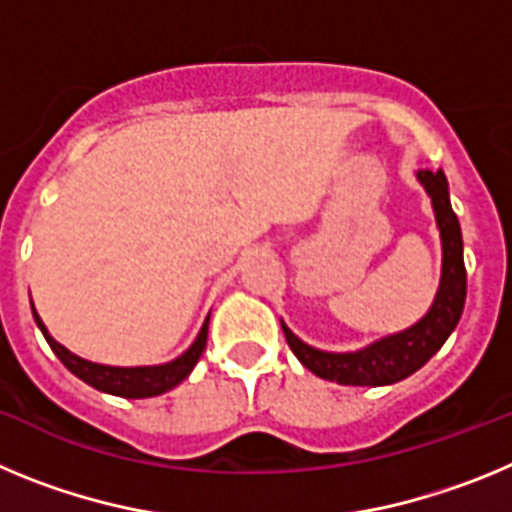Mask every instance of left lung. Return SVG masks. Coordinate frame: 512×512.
Wrapping results in <instances>:
<instances>
[{"label": "left lung", "mask_w": 512, "mask_h": 512, "mask_svg": "<svg viewBox=\"0 0 512 512\" xmlns=\"http://www.w3.org/2000/svg\"><path fill=\"white\" fill-rule=\"evenodd\" d=\"M418 182L431 197L436 225L441 230V284H438L436 300L431 310L408 330L392 333L387 338L369 343L359 351L336 354V351H320L307 346L305 341L292 333L282 323L292 354L307 366L315 377L328 382L351 384V387H384L415 374L423 364H428L446 338L454 333L464 312L467 300V269H464V243H461L459 217L451 210L449 182L441 169L418 171Z\"/></svg>", "instance_id": "1"}]
</instances>
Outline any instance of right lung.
I'll return each instance as SVG.
<instances>
[{"label":"right lung","instance_id":"obj_1","mask_svg":"<svg viewBox=\"0 0 512 512\" xmlns=\"http://www.w3.org/2000/svg\"><path fill=\"white\" fill-rule=\"evenodd\" d=\"M33 305V302H30ZM33 318L38 323V328L43 330L45 341L53 348V354L63 361V366L69 369L71 374L87 382L89 387L99 392H107V395L117 397H133V400H140V397H156L164 395V392L174 390L176 384H182L184 379L192 374L194 364L200 361L202 351L207 346V325H210V318L202 323V330L197 333L192 346L184 351L179 359L169 361V364H158V366H107V364H94V361L81 359V356L71 354L69 348L61 346L56 338L48 333V328L43 325L40 315L33 307Z\"/></svg>","mask_w":512,"mask_h":512}]
</instances>
